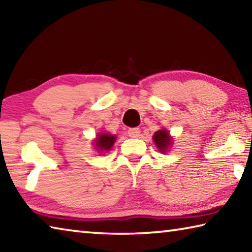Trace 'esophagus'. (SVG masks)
Returning a JSON list of instances; mask_svg holds the SVG:
<instances>
[{
  "label": "esophagus",
  "instance_id": "obj_1",
  "mask_svg": "<svg viewBox=\"0 0 252 252\" xmlns=\"http://www.w3.org/2000/svg\"><path fill=\"white\" fill-rule=\"evenodd\" d=\"M127 134H129L131 138H138L140 135V129L139 127H131V129L127 130Z\"/></svg>",
  "mask_w": 252,
  "mask_h": 252
}]
</instances>
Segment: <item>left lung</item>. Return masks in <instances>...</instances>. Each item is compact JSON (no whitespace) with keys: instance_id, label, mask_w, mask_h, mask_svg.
Listing matches in <instances>:
<instances>
[{"instance_id":"left-lung-1","label":"left lung","mask_w":252,"mask_h":252,"mask_svg":"<svg viewBox=\"0 0 252 252\" xmlns=\"http://www.w3.org/2000/svg\"><path fill=\"white\" fill-rule=\"evenodd\" d=\"M153 140H155L158 149H159L161 152H165L167 148L172 143L171 138H170L169 135V132L165 130H160L156 132L155 135H153Z\"/></svg>"}]
</instances>
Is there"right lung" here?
<instances>
[{"instance_id":"obj_1","label":"right lung","mask_w":252,"mask_h":252,"mask_svg":"<svg viewBox=\"0 0 252 252\" xmlns=\"http://www.w3.org/2000/svg\"><path fill=\"white\" fill-rule=\"evenodd\" d=\"M117 136L111 135V134H100L97 135V138L95 140V147L96 149H99L100 151H109L111 148H112L114 141H116Z\"/></svg>"}]
</instances>
